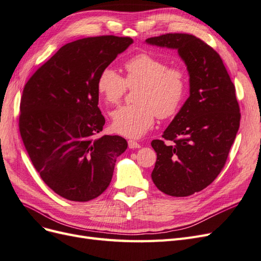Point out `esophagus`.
<instances>
[{"mask_svg":"<svg viewBox=\"0 0 261 261\" xmlns=\"http://www.w3.org/2000/svg\"><path fill=\"white\" fill-rule=\"evenodd\" d=\"M128 147L130 149H136V148H140L141 146H140V144H138L137 141H135V140H128Z\"/></svg>","mask_w":261,"mask_h":261,"instance_id":"34e87169","label":"esophagus"}]
</instances>
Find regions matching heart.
Listing matches in <instances>:
<instances>
[{
    "instance_id": "b5f03b06",
    "label": "heart",
    "mask_w": 261,
    "mask_h": 261,
    "mask_svg": "<svg viewBox=\"0 0 261 261\" xmlns=\"http://www.w3.org/2000/svg\"><path fill=\"white\" fill-rule=\"evenodd\" d=\"M125 78L112 67L101 70L97 90L109 105L120 102L127 88L135 89L137 105L124 106L112 113L115 133L128 138H139L159 118L174 116L183 105L188 77L185 70L149 53L134 55L124 64Z\"/></svg>"
}]
</instances>
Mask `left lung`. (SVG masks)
Masks as SVG:
<instances>
[{"instance_id":"8db88e82","label":"left lung","mask_w":261,"mask_h":261,"mask_svg":"<svg viewBox=\"0 0 261 261\" xmlns=\"http://www.w3.org/2000/svg\"><path fill=\"white\" fill-rule=\"evenodd\" d=\"M146 42L177 50L189 74L188 99L163 140L151 143L154 185L167 195L186 197L210 185L224 168L241 121L235 86L220 55L199 38L167 34Z\"/></svg>"}]
</instances>
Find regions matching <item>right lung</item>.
<instances>
[{"instance_id": "add662e5", "label": "right lung", "mask_w": 261, "mask_h": 261, "mask_svg": "<svg viewBox=\"0 0 261 261\" xmlns=\"http://www.w3.org/2000/svg\"><path fill=\"white\" fill-rule=\"evenodd\" d=\"M132 43V38L116 36L67 43L22 90V143L42 180L63 198H97L111 183L116 158L127 149L121 136H94L106 123L98 108V76Z\"/></svg>"}]
</instances>
